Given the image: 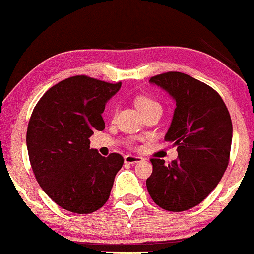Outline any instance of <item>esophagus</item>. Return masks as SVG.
Wrapping results in <instances>:
<instances>
[{
	"label": "esophagus",
	"mask_w": 254,
	"mask_h": 254,
	"mask_svg": "<svg viewBox=\"0 0 254 254\" xmlns=\"http://www.w3.org/2000/svg\"><path fill=\"white\" fill-rule=\"evenodd\" d=\"M142 160H143V158H141V156H136V155H126V156H125V162H126V164H129V165L137 164V162H140Z\"/></svg>",
	"instance_id": "1"
}]
</instances>
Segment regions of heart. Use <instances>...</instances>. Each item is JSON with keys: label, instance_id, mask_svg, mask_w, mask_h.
<instances>
[{"label": "heart", "instance_id": "obj_1", "mask_svg": "<svg viewBox=\"0 0 254 254\" xmlns=\"http://www.w3.org/2000/svg\"><path fill=\"white\" fill-rule=\"evenodd\" d=\"M135 105L137 109H139L142 114L152 108L160 107V105H159L155 100H153L152 98H148V96H139V98L136 99Z\"/></svg>", "mask_w": 254, "mask_h": 254}]
</instances>
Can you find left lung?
Wrapping results in <instances>:
<instances>
[{
	"instance_id": "left-lung-1",
	"label": "left lung",
	"mask_w": 254,
	"mask_h": 254,
	"mask_svg": "<svg viewBox=\"0 0 254 254\" xmlns=\"http://www.w3.org/2000/svg\"><path fill=\"white\" fill-rule=\"evenodd\" d=\"M149 82L175 101L165 140L178 147V159L170 165L151 159L147 190L161 208L183 212L199 205L223 178L230 159L232 121L220 95L190 75L168 71Z\"/></svg>"
}]
</instances>
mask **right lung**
I'll use <instances>...</instances> for the list:
<instances>
[{
  "label": "right lung",
  "mask_w": 254,
  "mask_h": 254,
  "mask_svg": "<svg viewBox=\"0 0 254 254\" xmlns=\"http://www.w3.org/2000/svg\"><path fill=\"white\" fill-rule=\"evenodd\" d=\"M121 88L86 75L56 83L40 99L27 130V148L37 183L55 203L73 213L98 211L109 198L124 158L90 149L102 130L106 103Z\"/></svg>",
  "instance_id": "1"
}]
</instances>
